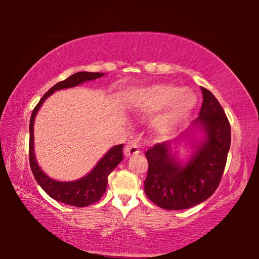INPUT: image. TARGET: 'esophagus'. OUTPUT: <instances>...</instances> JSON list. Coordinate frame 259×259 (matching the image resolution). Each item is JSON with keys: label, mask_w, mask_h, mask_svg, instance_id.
I'll list each match as a JSON object with an SVG mask.
<instances>
[{"label": "esophagus", "mask_w": 259, "mask_h": 259, "mask_svg": "<svg viewBox=\"0 0 259 259\" xmlns=\"http://www.w3.org/2000/svg\"><path fill=\"white\" fill-rule=\"evenodd\" d=\"M139 145L136 142H130L125 145L124 147V154L125 156H134V155H137L139 154Z\"/></svg>", "instance_id": "obj_1"}]
</instances>
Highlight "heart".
<instances>
[{"mask_svg": "<svg viewBox=\"0 0 259 259\" xmlns=\"http://www.w3.org/2000/svg\"><path fill=\"white\" fill-rule=\"evenodd\" d=\"M198 98L190 90L171 84H157L139 90L133 100V107L140 112L152 113L169 105L168 111L155 122L159 133H165L190 114L196 106Z\"/></svg>", "mask_w": 259, "mask_h": 259, "instance_id": "b5f03b06", "label": "heart"}]
</instances>
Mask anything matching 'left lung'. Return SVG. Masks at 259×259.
I'll list each match as a JSON object with an SVG mask.
<instances>
[{
    "label": "left lung",
    "instance_id": "1",
    "mask_svg": "<svg viewBox=\"0 0 259 259\" xmlns=\"http://www.w3.org/2000/svg\"><path fill=\"white\" fill-rule=\"evenodd\" d=\"M199 117L183 136L194 128L204 139L185 164L170 153L171 142L156 144L146 151L148 172L144 182L145 194L153 203L166 210L188 209L213 194L224 172L231 146V125L216 97L205 88Z\"/></svg>",
    "mask_w": 259,
    "mask_h": 259
}]
</instances>
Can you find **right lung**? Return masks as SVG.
Listing matches in <instances>:
<instances>
[{
  "label": "right lung",
  "mask_w": 259,
  "mask_h": 259,
  "mask_svg": "<svg viewBox=\"0 0 259 259\" xmlns=\"http://www.w3.org/2000/svg\"><path fill=\"white\" fill-rule=\"evenodd\" d=\"M104 73L78 72L67 77L66 80L58 82L51 89L48 90L45 96L40 99V102L33 109L29 121V164L35 179L50 198L58 201V202L74 205V207H87V205L93 204L100 200L104 193L106 192L107 178L109 174L116 168V165L123 159V155H122L123 144L112 147L87 176L73 182H57L43 172L40 166H38L36 160H35L34 120L43 102L55 91L76 87L83 82L93 81L96 78L102 77Z\"/></svg>",
  "instance_id": "1"
}]
</instances>
